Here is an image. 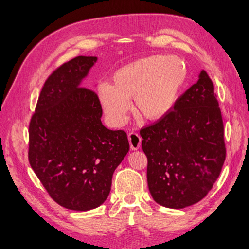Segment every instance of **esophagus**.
<instances>
[{"instance_id":"obj_1","label":"esophagus","mask_w":249,"mask_h":249,"mask_svg":"<svg viewBox=\"0 0 249 249\" xmlns=\"http://www.w3.org/2000/svg\"><path fill=\"white\" fill-rule=\"evenodd\" d=\"M128 141H129V145L131 150H138L142 145V138L139 133L131 132L128 134Z\"/></svg>"}]
</instances>
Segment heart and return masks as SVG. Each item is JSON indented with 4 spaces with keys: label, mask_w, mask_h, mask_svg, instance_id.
<instances>
[{
    "label": "heart",
    "mask_w": 249,
    "mask_h": 249,
    "mask_svg": "<svg viewBox=\"0 0 249 249\" xmlns=\"http://www.w3.org/2000/svg\"><path fill=\"white\" fill-rule=\"evenodd\" d=\"M185 78V65L179 58L152 55L119 68L111 76L110 85L98 86L97 98L114 126L125 124L131 98L141 118L156 121L170 113Z\"/></svg>",
    "instance_id": "heart-1"
}]
</instances>
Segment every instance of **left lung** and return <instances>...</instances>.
Here are the masks:
<instances>
[{
    "label": "left lung",
    "mask_w": 249,
    "mask_h": 249,
    "mask_svg": "<svg viewBox=\"0 0 249 249\" xmlns=\"http://www.w3.org/2000/svg\"><path fill=\"white\" fill-rule=\"evenodd\" d=\"M218 106L211 78L202 70L170 113L141 130L148 186L157 204L182 209L212 189L226 160Z\"/></svg>",
    "instance_id": "8db88e82"
}]
</instances>
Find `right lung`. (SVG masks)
<instances>
[{"mask_svg":"<svg viewBox=\"0 0 249 249\" xmlns=\"http://www.w3.org/2000/svg\"><path fill=\"white\" fill-rule=\"evenodd\" d=\"M97 57L64 63L46 79L29 126V162L51 197L75 211L99 207L129 151L127 134L101 122L94 91L82 87Z\"/></svg>","mask_w":249,"mask_h":249,"instance_id":"obj_1","label":"right lung"}]
</instances>
